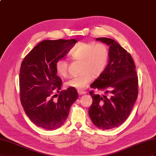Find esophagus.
<instances>
[{
  "label": "esophagus",
  "instance_id": "34e87169",
  "mask_svg": "<svg viewBox=\"0 0 156 156\" xmlns=\"http://www.w3.org/2000/svg\"><path fill=\"white\" fill-rule=\"evenodd\" d=\"M78 93L80 95H83V94H86V91H83V90H78Z\"/></svg>",
  "mask_w": 156,
  "mask_h": 156
}]
</instances>
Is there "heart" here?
<instances>
[{
  "label": "heart",
  "instance_id": "heart-1",
  "mask_svg": "<svg viewBox=\"0 0 156 156\" xmlns=\"http://www.w3.org/2000/svg\"><path fill=\"white\" fill-rule=\"evenodd\" d=\"M74 60L82 61L80 74L70 77L65 83L66 87L78 90L85 89L94 77L100 76L108 65L109 51L103 43L91 42L78 43L70 51ZM69 69V62L61 58L55 62V71L61 76H66Z\"/></svg>",
  "mask_w": 156,
  "mask_h": 156
}]
</instances>
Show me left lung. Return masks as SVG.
<instances>
[{
	"label": "left lung",
	"mask_w": 156,
	"mask_h": 156,
	"mask_svg": "<svg viewBox=\"0 0 156 156\" xmlns=\"http://www.w3.org/2000/svg\"><path fill=\"white\" fill-rule=\"evenodd\" d=\"M96 40L109 46V60L104 72L90 86L105 94L90 91L93 101L88 114L99 129L109 130L121 125L129 116L137 99L138 80L130 53L112 39Z\"/></svg>",
	"instance_id": "left-lung-1"
}]
</instances>
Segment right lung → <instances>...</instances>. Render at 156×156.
<instances>
[{
    "label": "right lung",
    "mask_w": 156,
    "mask_h": 156,
    "mask_svg": "<svg viewBox=\"0 0 156 156\" xmlns=\"http://www.w3.org/2000/svg\"><path fill=\"white\" fill-rule=\"evenodd\" d=\"M76 40H43L27 54L20 71V95L27 116L35 125L52 130L61 127L78 94L74 88L61 91L62 80L55 71V62L63 58ZM59 92L57 101L54 94Z\"/></svg>",
    "instance_id": "right-lung-1"
}]
</instances>
